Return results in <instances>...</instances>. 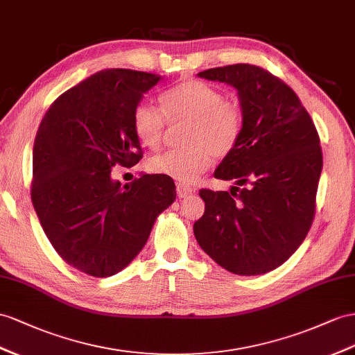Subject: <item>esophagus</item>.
<instances>
[{
    "mask_svg": "<svg viewBox=\"0 0 355 355\" xmlns=\"http://www.w3.org/2000/svg\"><path fill=\"white\" fill-rule=\"evenodd\" d=\"M195 192L193 187L186 186V184H177V195L178 198H187Z\"/></svg>",
    "mask_w": 355,
    "mask_h": 355,
    "instance_id": "obj_1",
    "label": "esophagus"
}]
</instances>
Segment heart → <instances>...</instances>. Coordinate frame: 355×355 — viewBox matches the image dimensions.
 I'll return each mask as SVG.
<instances>
[{
  "mask_svg": "<svg viewBox=\"0 0 355 355\" xmlns=\"http://www.w3.org/2000/svg\"><path fill=\"white\" fill-rule=\"evenodd\" d=\"M160 103L165 116L147 102L135 107L132 125L136 138L145 147L156 150L165 135L166 121L172 125L187 124L183 135L187 148L154 156L148 162L154 174L193 183L210 166L213 156L223 157L237 145L243 129L241 107L235 100L225 98L219 88L189 79L165 91Z\"/></svg>",
  "mask_w": 355,
  "mask_h": 355,
  "instance_id": "heart-1",
  "label": "heart"
}]
</instances>
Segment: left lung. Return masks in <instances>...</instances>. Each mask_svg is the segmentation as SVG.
I'll return each mask as SVG.
<instances>
[{"mask_svg":"<svg viewBox=\"0 0 355 355\" xmlns=\"http://www.w3.org/2000/svg\"><path fill=\"white\" fill-rule=\"evenodd\" d=\"M199 78L237 89L243 129L214 177L230 192L201 189L205 211L193 225L199 246L240 276L277 268L300 248L315 216L322 169L311 115L284 80L252 64L208 69Z\"/></svg>","mask_w":355,"mask_h":355,"instance_id":"left-lung-1","label":"left lung"}]
</instances>
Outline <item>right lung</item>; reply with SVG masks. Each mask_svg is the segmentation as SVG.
<instances>
[{
	"mask_svg": "<svg viewBox=\"0 0 355 355\" xmlns=\"http://www.w3.org/2000/svg\"><path fill=\"white\" fill-rule=\"evenodd\" d=\"M162 78L130 69L97 71L44 114L33 148L31 201L42 228L69 266L94 277L121 271L175 201L174 180L144 174L121 186L111 171L142 159L135 107Z\"/></svg>",
	"mask_w": 355,
	"mask_h": 355,
	"instance_id": "1",
	"label": "right lung"
}]
</instances>
